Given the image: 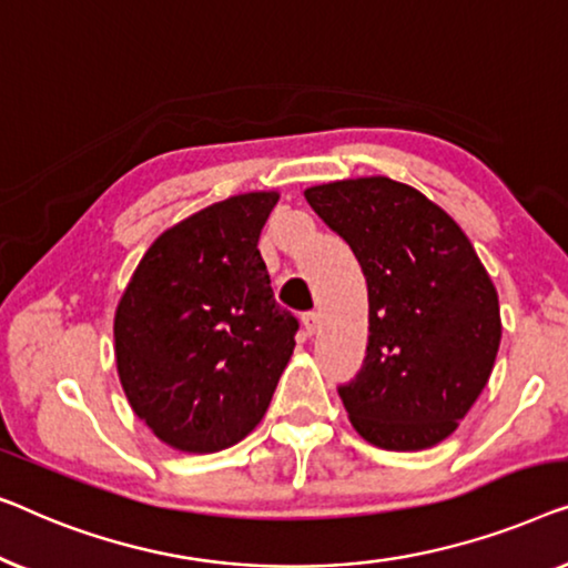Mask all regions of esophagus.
Listing matches in <instances>:
<instances>
[{
  "label": "esophagus",
  "instance_id": "obj_1",
  "mask_svg": "<svg viewBox=\"0 0 568 568\" xmlns=\"http://www.w3.org/2000/svg\"><path fill=\"white\" fill-rule=\"evenodd\" d=\"M318 324H322V316H318L316 311H308V314H303V329H306V334H314L318 329Z\"/></svg>",
  "mask_w": 568,
  "mask_h": 568
}]
</instances>
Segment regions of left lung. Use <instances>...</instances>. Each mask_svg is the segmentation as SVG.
Listing matches in <instances>:
<instances>
[{
    "label": "left lung",
    "mask_w": 568,
    "mask_h": 568,
    "mask_svg": "<svg viewBox=\"0 0 568 568\" xmlns=\"http://www.w3.org/2000/svg\"><path fill=\"white\" fill-rule=\"evenodd\" d=\"M367 281V349L339 398L357 435L383 450H425L455 433L489 381L499 298L474 244L419 190L388 178L308 187Z\"/></svg>",
    "instance_id": "1"
}]
</instances>
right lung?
Wrapping results in <instances>:
<instances>
[{
	"instance_id": "add662e5",
	"label": "right lung",
	"mask_w": 568,
	"mask_h": 568,
	"mask_svg": "<svg viewBox=\"0 0 568 568\" xmlns=\"http://www.w3.org/2000/svg\"><path fill=\"white\" fill-rule=\"evenodd\" d=\"M277 193H244L166 229L115 311V365L135 417L182 453L236 445L265 417L298 318L257 250Z\"/></svg>"
}]
</instances>
